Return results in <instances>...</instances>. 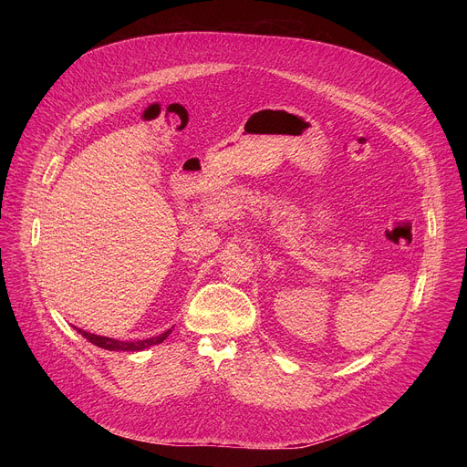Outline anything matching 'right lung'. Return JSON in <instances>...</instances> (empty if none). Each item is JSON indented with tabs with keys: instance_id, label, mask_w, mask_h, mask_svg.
<instances>
[{
	"instance_id": "obj_1",
	"label": "right lung",
	"mask_w": 467,
	"mask_h": 467,
	"mask_svg": "<svg viewBox=\"0 0 467 467\" xmlns=\"http://www.w3.org/2000/svg\"><path fill=\"white\" fill-rule=\"evenodd\" d=\"M79 330V335H83L90 344L98 346V348H103V349H109V351H144L151 346H157L161 342H164L168 338V335L171 332V328H168L166 332H162V335L159 337H153V338H148V340H139V342H121V340H114V338H107V337H98V335H92V332H87V330Z\"/></svg>"
}]
</instances>
